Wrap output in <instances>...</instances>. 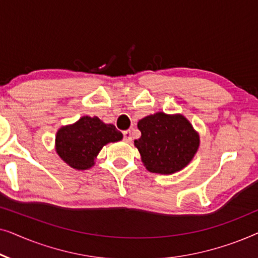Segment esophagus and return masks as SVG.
Masks as SVG:
<instances>
[{"label": "esophagus", "mask_w": 258, "mask_h": 258, "mask_svg": "<svg viewBox=\"0 0 258 258\" xmlns=\"http://www.w3.org/2000/svg\"><path fill=\"white\" fill-rule=\"evenodd\" d=\"M123 139H124L125 142H130V141H132V132H130V130L123 132Z\"/></svg>", "instance_id": "obj_1"}]
</instances>
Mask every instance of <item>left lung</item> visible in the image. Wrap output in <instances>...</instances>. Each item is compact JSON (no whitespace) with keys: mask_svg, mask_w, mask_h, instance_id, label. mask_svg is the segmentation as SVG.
Returning a JSON list of instances; mask_svg holds the SVG:
<instances>
[{"mask_svg":"<svg viewBox=\"0 0 258 258\" xmlns=\"http://www.w3.org/2000/svg\"><path fill=\"white\" fill-rule=\"evenodd\" d=\"M137 126L142 135L134 143L150 172L169 175L179 171L199 149L200 137L182 115L156 112L141 119Z\"/></svg>","mask_w":258,"mask_h":258,"instance_id":"1","label":"left lung"}]
</instances>
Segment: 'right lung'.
I'll return each instance as SVG.
<instances>
[{
    "mask_svg": "<svg viewBox=\"0 0 258 258\" xmlns=\"http://www.w3.org/2000/svg\"><path fill=\"white\" fill-rule=\"evenodd\" d=\"M122 133L112 124H105L94 116H83L75 124L62 126L56 135V151L59 157L77 170H86L102 148L122 140Z\"/></svg>",
    "mask_w": 258,
    "mask_h": 258,
    "instance_id": "add662e5",
    "label": "right lung"
}]
</instances>
